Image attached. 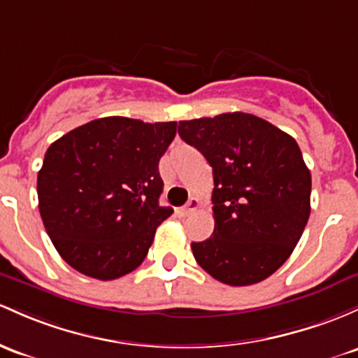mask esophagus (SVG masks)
<instances>
[{
  "label": "esophagus",
  "mask_w": 358,
  "mask_h": 358,
  "mask_svg": "<svg viewBox=\"0 0 358 358\" xmlns=\"http://www.w3.org/2000/svg\"><path fill=\"white\" fill-rule=\"evenodd\" d=\"M197 209H199V200L195 197H192L187 202V206H183L182 209H178V214H180V217H187V215H190L192 212L197 210Z\"/></svg>",
  "instance_id": "34e87169"
}]
</instances>
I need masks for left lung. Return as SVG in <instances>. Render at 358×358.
<instances>
[{
	"mask_svg": "<svg viewBox=\"0 0 358 358\" xmlns=\"http://www.w3.org/2000/svg\"><path fill=\"white\" fill-rule=\"evenodd\" d=\"M178 134L212 166L214 233L192 243L215 280L251 285L277 272L311 212V173L296 139L243 112L182 120Z\"/></svg>",
	"mask_w": 358,
	"mask_h": 358,
	"instance_id": "8db88e82",
	"label": "left lung"
}]
</instances>
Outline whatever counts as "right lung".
<instances>
[{
    "mask_svg": "<svg viewBox=\"0 0 358 358\" xmlns=\"http://www.w3.org/2000/svg\"><path fill=\"white\" fill-rule=\"evenodd\" d=\"M175 134L176 122L103 117L50 144L37 175L38 210L68 265L113 280L144 262L173 214L159 206L158 164Z\"/></svg>",
    "mask_w": 358,
    "mask_h": 358,
    "instance_id": "obj_1",
    "label": "right lung"
}]
</instances>
